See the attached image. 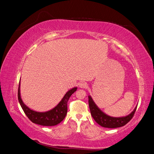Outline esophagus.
I'll return each instance as SVG.
<instances>
[{
    "mask_svg": "<svg viewBox=\"0 0 154 154\" xmlns=\"http://www.w3.org/2000/svg\"><path fill=\"white\" fill-rule=\"evenodd\" d=\"M79 87L81 88H86L87 86L86 83L85 82H81V83H79Z\"/></svg>",
    "mask_w": 154,
    "mask_h": 154,
    "instance_id": "1",
    "label": "esophagus"
}]
</instances>
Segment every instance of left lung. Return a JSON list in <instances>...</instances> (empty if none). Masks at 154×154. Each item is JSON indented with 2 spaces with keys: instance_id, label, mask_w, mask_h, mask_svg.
Returning <instances> with one entry per match:
<instances>
[{
  "instance_id": "left-lung-1",
  "label": "left lung",
  "mask_w": 154,
  "mask_h": 154,
  "mask_svg": "<svg viewBox=\"0 0 154 154\" xmlns=\"http://www.w3.org/2000/svg\"><path fill=\"white\" fill-rule=\"evenodd\" d=\"M88 104L90 109L91 115L94 119L100 126L104 128H116L119 127L123 126L126 125L133 117L135 112L137 106H136L134 110L128 116L120 117H111L104 113L97 106L91 95L88 96Z\"/></svg>"
}]
</instances>
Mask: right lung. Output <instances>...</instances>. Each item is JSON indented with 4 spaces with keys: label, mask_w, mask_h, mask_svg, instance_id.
<instances>
[{
    "label": "right lung",
    "mask_w": 154,
    "mask_h": 154,
    "mask_svg": "<svg viewBox=\"0 0 154 154\" xmlns=\"http://www.w3.org/2000/svg\"><path fill=\"white\" fill-rule=\"evenodd\" d=\"M20 82H19V85L18 99L20 106L26 116L33 123L46 126L57 125L64 119L67 113V103L68 100L70 96L77 89V87H74L68 91L63 97L62 100L59 102V103L55 107L50 109V110L44 112H39L30 109L23 103L20 96Z\"/></svg>",
    "instance_id": "1"
}]
</instances>
